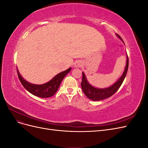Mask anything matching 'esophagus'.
I'll use <instances>...</instances> for the list:
<instances>
[{
  "label": "esophagus",
  "mask_w": 148,
  "mask_h": 148,
  "mask_svg": "<svg viewBox=\"0 0 148 148\" xmlns=\"http://www.w3.org/2000/svg\"><path fill=\"white\" fill-rule=\"evenodd\" d=\"M74 66L75 68H80V67H82L83 66V63L82 61L80 60H77L74 64Z\"/></svg>",
  "instance_id": "esophagus-1"
}]
</instances>
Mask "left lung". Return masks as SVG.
Returning <instances> with one entry per match:
<instances>
[{
  "label": "left lung",
  "mask_w": 148,
  "mask_h": 148,
  "mask_svg": "<svg viewBox=\"0 0 148 148\" xmlns=\"http://www.w3.org/2000/svg\"><path fill=\"white\" fill-rule=\"evenodd\" d=\"M116 36H117L121 41H123L122 39L120 38V36L119 34H116ZM128 57L127 53L126 65H125V69L122 76H121V77L119 78V79L115 83H114L112 85H111L110 86L106 88H97L92 86V85L89 83L87 80L86 75H85L84 72H83L82 73L83 78H82L81 86L84 95H86V97L89 98V99H90L91 100L94 101H101V100L105 99L106 98L110 97V96H112L114 93H115L117 91V90L119 89L121 85H122L125 77H126V75L128 71Z\"/></svg>",
  "instance_id": "obj_1"
}]
</instances>
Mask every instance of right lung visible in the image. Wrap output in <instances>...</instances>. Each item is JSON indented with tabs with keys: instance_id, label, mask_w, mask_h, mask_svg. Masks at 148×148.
Masks as SVG:
<instances>
[{
	"instance_id": "1",
	"label": "right lung",
	"mask_w": 148,
	"mask_h": 148,
	"mask_svg": "<svg viewBox=\"0 0 148 148\" xmlns=\"http://www.w3.org/2000/svg\"><path fill=\"white\" fill-rule=\"evenodd\" d=\"M71 68H69V69L62 71V72L58 73L50 81L42 84L30 83L22 77L18 69L17 73L18 77L19 78L21 84L28 92L37 97L47 98L55 95L60 86L62 81L65 76L71 71Z\"/></svg>"
}]
</instances>
